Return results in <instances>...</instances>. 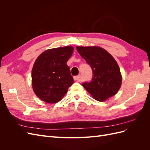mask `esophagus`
Wrapping results in <instances>:
<instances>
[{
  "instance_id": "esophagus-1",
  "label": "esophagus",
  "mask_w": 150,
  "mask_h": 150,
  "mask_svg": "<svg viewBox=\"0 0 150 150\" xmlns=\"http://www.w3.org/2000/svg\"><path fill=\"white\" fill-rule=\"evenodd\" d=\"M74 79L77 81V82H80L81 81V78L79 76H74Z\"/></svg>"
}]
</instances>
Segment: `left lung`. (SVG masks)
<instances>
[{
	"instance_id": "8db88e82",
	"label": "left lung",
	"mask_w": 150,
	"mask_h": 150,
	"mask_svg": "<svg viewBox=\"0 0 150 150\" xmlns=\"http://www.w3.org/2000/svg\"><path fill=\"white\" fill-rule=\"evenodd\" d=\"M77 51L91 67L93 78L83 87L94 99L104 101L115 95L121 88L120 67L111 54L99 46H76Z\"/></svg>"
}]
</instances>
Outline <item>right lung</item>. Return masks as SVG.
Returning <instances> with one entry per match:
<instances>
[{"mask_svg": "<svg viewBox=\"0 0 150 150\" xmlns=\"http://www.w3.org/2000/svg\"><path fill=\"white\" fill-rule=\"evenodd\" d=\"M73 51L72 46L49 49L36 59L32 69V87L42 101L50 104L59 102L73 84L66 64Z\"/></svg>", "mask_w": 150, "mask_h": 150, "instance_id": "1", "label": "right lung"}]
</instances>
